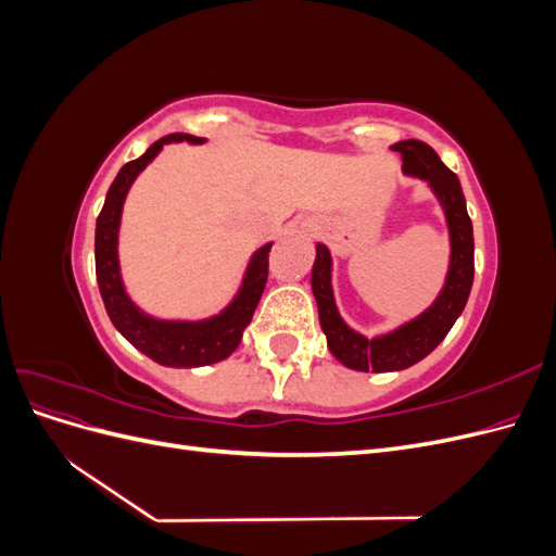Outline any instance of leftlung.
<instances>
[{
    "label": "left lung",
    "mask_w": 556,
    "mask_h": 556,
    "mask_svg": "<svg viewBox=\"0 0 556 556\" xmlns=\"http://www.w3.org/2000/svg\"><path fill=\"white\" fill-rule=\"evenodd\" d=\"M392 150L401 153L403 174L429 182L431 192L439 199L450 231V266L443 290L427 311L392 331L368 339L341 317L331 288V252L323 243L315 245L311 288L317 301L319 327L327 336L331 355L355 371H401L425 359L457 323L473 288V225L466 211L459 178L441 162L435 150L422 141H399Z\"/></svg>",
    "instance_id": "1"
}]
</instances>
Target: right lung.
I'll list each match as a JSON object with an SVG mask.
<instances>
[{
  "label": "right lung",
  "instance_id": "obj_1",
  "mask_svg": "<svg viewBox=\"0 0 556 556\" xmlns=\"http://www.w3.org/2000/svg\"><path fill=\"white\" fill-rule=\"evenodd\" d=\"M180 141L199 146L206 139L192 137V134H169V137L150 146L139 160L127 162L117 172L109 188L104 208L97 217L94 268L99 292H102L113 327L153 362L174 368H194L223 362L239 348L243 331L262 299L268 278V252H271L274 243H264L260 250L252 252L239 292L217 315L204 319H160L143 313L134 304L125 290L121 260H117V233H121L125 199L131 182L157 157L160 150L166 143Z\"/></svg>",
  "mask_w": 556,
  "mask_h": 556
}]
</instances>
